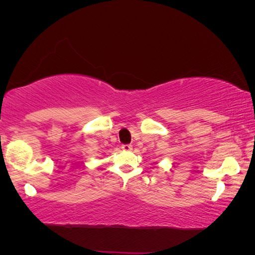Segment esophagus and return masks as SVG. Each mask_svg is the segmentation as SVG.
I'll list each match as a JSON object with an SVG mask.
<instances>
[{"label": "esophagus", "instance_id": "1", "mask_svg": "<svg viewBox=\"0 0 255 255\" xmlns=\"http://www.w3.org/2000/svg\"><path fill=\"white\" fill-rule=\"evenodd\" d=\"M122 148H123V150H125V152H130V150L132 149V146L131 145H123L122 146Z\"/></svg>", "mask_w": 255, "mask_h": 255}]
</instances>
